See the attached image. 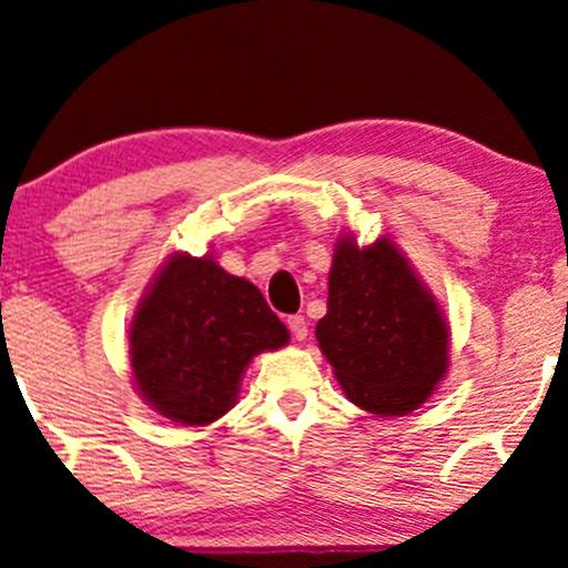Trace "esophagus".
<instances>
[{"instance_id":"34e87169","label":"esophagus","mask_w":568,"mask_h":568,"mask_svg":"<svg viewBox=\"0 0 568 568\" xmlns=\"http://www.w3.org/2000/svg\"><path fill=\"white\" fill-rule=\"evenodd\" d=\"M285 325H288L293 341H304L306 333H308V329H306V320L301 317V314H293V317L285 320Z\"/></svg>"}]
</instances>
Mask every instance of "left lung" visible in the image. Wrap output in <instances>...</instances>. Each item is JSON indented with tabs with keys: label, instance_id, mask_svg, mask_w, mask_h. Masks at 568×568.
<instances>
[{
	"label": "left lung",
	"instance_id": "obj_1",
	"mask_svg": "<svg viewBox=\"0 0 568 568\" xmlns=\"http://www.w3.org/2000/svg\"><path fill=\"white\" fill-rule=\"evenodd\" d=\"M317 341L351 404L379 416L412 414L448 369V322L390 239L337 241Z\"/></svg>",
	"mask_w": 568,
	"mask_h": 568
}]
</instances>
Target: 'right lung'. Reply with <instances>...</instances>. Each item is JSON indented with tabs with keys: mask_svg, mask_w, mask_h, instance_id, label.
<instances>
[{
	"mask_svg": "<svg viewBox=\"0 0 568 568\" xmlns=\"http://www.w3.org/2000/svg\"><path fill=\"white\" fill-rule=\"evenodd\" d=\"M285 343L288 329L254 283L212 256L172 254L131 322L135 387L168 419L210 425L233 408L251 358Z\"/></svg>",
	"mask_w": 568,
	"mask_h": 568,
	"instance_id": "obj_1",
	"label": "right lung"
}]
</instances>
